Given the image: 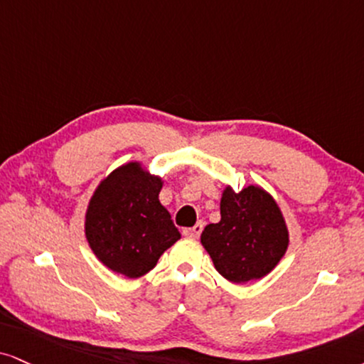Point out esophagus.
<instances>
[{"label": "esophagus", "instance_id": "obj_1", "mask_svg": "<svg viewBox=\"0 0 364 364\" xmlns=\"http://www.w3.org/2000/svg\"><path fill=\"white\" fill-rule=\"evenodd\" d=\"M203 230H204V224L197 223L192 228H186V230H183V235L189 236V237H199V235L203 232Z\"/></svg>", "mask_w": 364, "mask_h": 364}]
</instances>
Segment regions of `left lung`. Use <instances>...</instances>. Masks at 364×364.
Here are the masks:
<instances>
[{"label": "left lung", "mask_w": 364, "mask_h": 364, "mask_svg": "<svg viewBox=\"0 0 364 364\" xmlns=\"http://www.w3.org/2000/svg\"><path fill=\"white\" fill-rule=\"evenodd\" d=\"M200 243L224 278L246 284L277 267L289 246V231L270 194L255 186L241 192L226 187L221 221L204 228Z\"/></svg>", "instance_id": "1"}]
</instances>
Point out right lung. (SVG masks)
<instances>
[{
    "label": "right lung",
    "mask_w": 364,
    "mask_h": 364,
    "mask_svg": "<svg viewBox=\"0 0 364 364\" xmlns=\"http://www.w3.org/2000/svg\"><path fill=\"white\" fill-rule=\"evenodd\" d=\"M160 189L159 177L132 161L107 175L94 192L86 236L94 255L113 272L128 278L145 275L181 237L160 204Z\"/></svg>",
    "instance_id": "obj_1"
}]
</instances>
